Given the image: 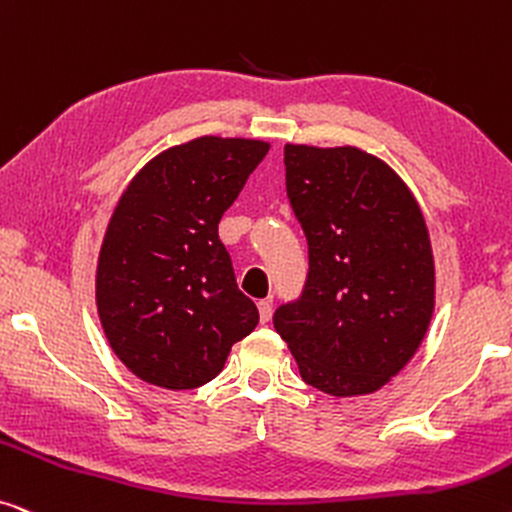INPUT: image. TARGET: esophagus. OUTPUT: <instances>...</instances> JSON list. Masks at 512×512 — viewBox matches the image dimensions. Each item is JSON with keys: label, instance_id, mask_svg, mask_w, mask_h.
Instances as JSON below:
<instances>
[{"label": "esophagus", "instance_id": "esophagus-1", "mask_svg": "<svg viewBox=\"0 0 512 512\" xmlns=\"http://www.w3.org/2000/svg\"><path fill=\"white\" fill-rule=\"evenodd\" d=\"M258 315H261L263 324L270 322V317H272V301H270V298H263V301H258Z\"/></svg>", "mask_w": 512, "mask_h": 512}]
</instances>
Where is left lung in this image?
Returning a JSON list of instances; mask_svg holds the SVG:
<instances>
[{
	"instance_id": "1",
	"label": "left lung",
	"mask_w": 512,
	"mask_h": 512,
	"mask_svg": "<svg viewBox=\"0 0 512 512\" xmlns=\"http://www.w3.org/2000/svg\"><path fill=\"white\" fill-rule=\"evenodd\" d=\"M284 178L308 240V277L275 310L277 334L308 386L374 393L411 360L433 317L421 209L388 164L350 145H284Z\"/></svg>"
}]
</instances>
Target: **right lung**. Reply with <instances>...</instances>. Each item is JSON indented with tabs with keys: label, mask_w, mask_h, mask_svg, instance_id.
I'll use <instances>...</instances> for the list:
<instances>
[{
	"label": "right lung",
	"mask_w": 512,
	"mask_h": 512,
	"mask_svg": "<svg viewBox=\"0 0 512 512\" xmlns=\"http://www.w3.org/2000/svg\"><path fill=\"white\" fill-rule=\"evenodd\" d=\"M268 148L195 138L150 159L119 199L98 256L96 303L115 355L145 383L204 386L258 324L218 223Z\"/></svg>",
	"instance_id": "1"
}]
</instances>
